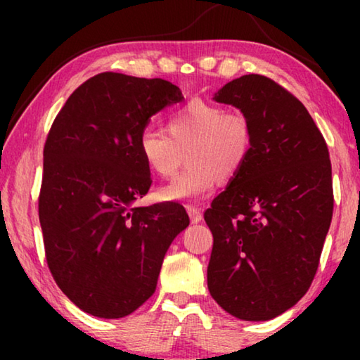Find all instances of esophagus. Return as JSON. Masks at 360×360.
<instances>
[{"instance_id":"esophagus-1","label":"esophagus","mask_w":360,"mask_h":360,"mask_svg":"<svg viewBox=\"0 0 360 360\" xmlns=\"http://www.w3.org/2000/svg\"><path fill=\"white\" fill-rule=\"evenodd\" d=\"M186 210H187L188 217H191V222H192V224H198L200 221H202L203 214H202V211H200V208H197V206H191V205H188Z\"/></svg>"}]
</instances>
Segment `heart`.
I'll list each match as a JSON object with an SVG mask.
<instances>
[{"mask_svg":"<svg viewBox=\"0 0 360 360\" xmlns=\"http://www.w3.org/2000/svg\"><path fill=\"white\" fill-rule=\"evenodd\" d=\"M165 130L144 129L138 138L139 157L158 178H173L187 157L186 172L158 191L165 202L208 197L219 178H235L246 167L254 149V125L243 109L202 100L169 114Z\"/></svg>","mask_w":360,"mask_h":360,"instance_id":"1","label":"heart"}]
</instances>
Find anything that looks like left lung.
I'll use <instances>...</instances> for the list:
<instances>
[{"mask_svg": "<svg viewBox=\"0 0 360 360\" xmlns=\"http://www.w3.org/2000/svg\"><path fill=\"white\" fill-rule=\"evenodd\" d=\"M214 100L254 125L246 167L212 200L211 297L243 321H268L311 285L333 212L326 139L302 101L260 75L225 84Z\"/></svg>", "mask_w": 360, "mask_h": 360, "instance_id": "left-lung-1", "label": "left lung"}]
</instances>
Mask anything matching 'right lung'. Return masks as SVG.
Masks as SVG:
<instances>
[{"label": "right lung", "instance_id": "add662e5", "mask_svg": "<svg viewBox=\"0 0 360 360\" xmlns=\"http://www.w3.org/2000/svg\"><path fill=\"white\" fill-rule=\"evenodd\" d=\"M182 98L165 79L100 72L70 95L49 130L38 198L47 266L96 318H124L154 294L165 252L188 225L178 203L133 206L152 184L139 133Z\"/></svg>", "mask_w": 360, "mask_h": 360}]
</instances>
